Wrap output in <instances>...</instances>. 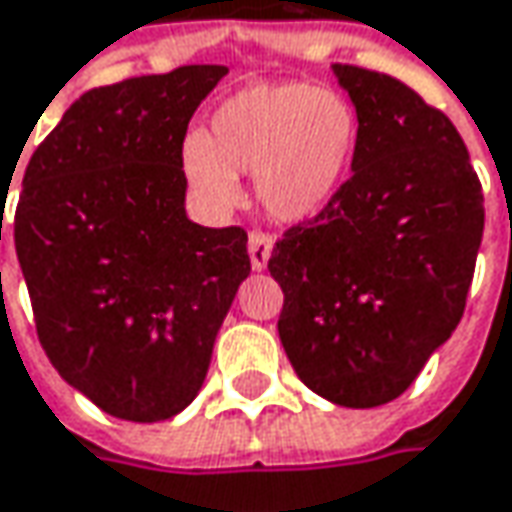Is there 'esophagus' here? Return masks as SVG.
Here are the masks:
<instances>
[{"mask_svg":"<svg viewBox=\"0 0 512 512\" xmlns=\"http://www.w3.org/2000/svg\"><path fill=\"white\" fill-rule=\"evenodd\" d=\"M272 237L269 234H249V257H252V269L255 272H263L266 269V263H269V257H272Z\"/></svg>","mask_w":512,"mask_h":512,"instance_id":"34e87169","label":"esophagus"}]
</instances>
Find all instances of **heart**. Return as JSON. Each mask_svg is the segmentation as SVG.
Listing matches in <instances>:
<instances>
[{
  "label": "heart",
  "instance_id": "b5f03b06",
  "mask_svg": "<svg viewBox=\"0 0 512 512\" xmlns=\"http://www.w3.org/2000/svg\"><path fill=\"white\" fill-rule=\"evenodd\" d=\"M358 143L352 105L303 82H257L223 102L206 137L183 143L189 183L217 209L240 200L237 177H255L260 209L306 223L338 197Z\"/></svg>",
  "mask_w": 512,
  "mask_h": 512
}]
</instances>
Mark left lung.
Returning <instances> with one entry per match:
<instances>
[{
    "label": "left lung",
    "instance_id": "8db88e82",
    "mask_svg": "<svg viewBox=\"0 0 512 512\" xmlns=\"http://www.w3.org/2000/svg\"><path fill=\"white\" fill-rule=\"evenodd\" d=\"M358 117L352 177L269 257L278 335L321 398L369 410L398 398L464 315L484 194L456 125L404 82L332 65Z\"/></svg>",
    "mask_w": 512,
    "mask_h": 512
}]
</instances>
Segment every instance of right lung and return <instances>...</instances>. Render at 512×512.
<instances>
[{"instance_id":"obj_1","label":"right lung","mask_w":512,"mask_h":512,"mask_svg":"<svg viewBox=\"0 0 512 512\" xmlns=\"http://www.w3.org/2000/svg\"><path fill=\"white\" fill-rule=\"evenodd\" d=\"M226 74L183 65L82 94L22 177L13 243L39 344L71 387L123 421L189 407L249 278L246 232L186 214L183 140Z\"/></svg>"}]
</instances>
